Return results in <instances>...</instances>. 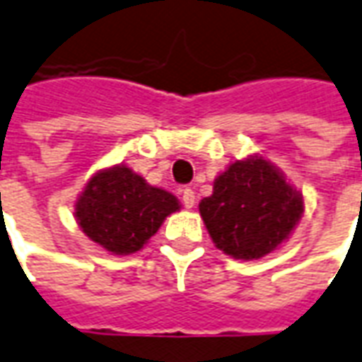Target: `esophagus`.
<instances>
[{
    "mask_svg": "<svg viewBox=\"0 0 362 362\" xmlns=\"http://www.w3.org/2000/svg\"><path fill=\"white\" fill-rule=\"evenodd\" d=\"M181 199H183L185 209H193L194 206V191L193 189H189V187H187V189H183V197H181Z\"/></svg>",
    "mask_w": 362,
    "mask_h": 362,
    "instance_id": "1",
    "label": "esophagus"
}]
</instances>
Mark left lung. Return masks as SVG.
Here are the masks:
<instances>
[{"label":"left lung","instance_id":"obj_1","mask_svg":"<svg viewBox=\"0 0 362 362\" xmlns=\"http://www.w3.org/2000/svg\"><path fill=\"white\" fill-rule=\"evenodd\" d=\"M199 210L218 250L235 259H259L291 235L304 204L275 165L250 158L218 175Z\"/></svg>","mask_w":362,"mask_h":362}]
</instances>
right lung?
I'll return each instance as SVG.
<instances>
[{
	"label": "right lung",
	"instance_id": "obj_1",
	"mask_svg": "<svg viewBox=\"0 0 362 362\" xmlns=\"http://www.w3.org/2000/svg\"><path fill=\"white\" fill-rule=\"evenodd\" d=\"M175 210L173 194L148 185L124 165L95 173L76 202L78 224L87 238L115 255L142 250Z\"/></svg>",
	"mask_w": 362,
	"mask_h": 362
}]
</instances>
